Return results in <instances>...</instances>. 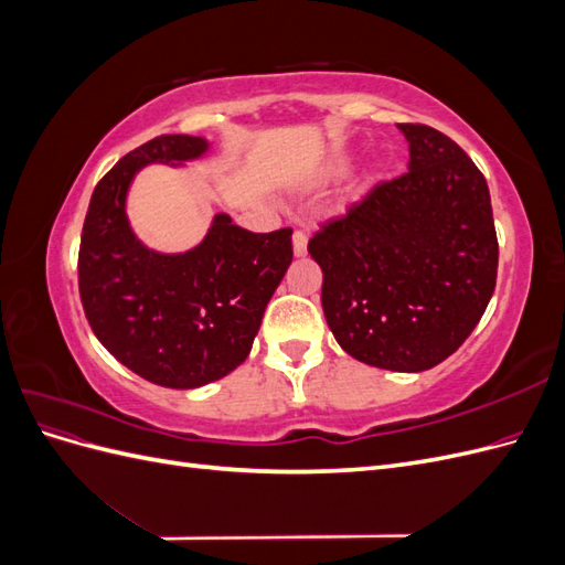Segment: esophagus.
I'll list each match as a JSON object with an SVG mask.
<instances>
[{"mask_svg": "<svg viewBox=\"0 0 565 565\" xmlns=\"http://www.w3.org/2000/svg\"><path fill=\"white\" fill-rule=\"evenodd\" d=\"M306 247H309V235H306L303 231H295V235H292L295 256H303V254H306Z\"/></svg>", "mask_w": 565, "mask_h": 565, "instance_id": "esophagus-1", "label": "esophagus"}]
</instances>
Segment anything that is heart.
<instances>
[{
	"mask_svg": "<svg viewBox=\"0 0 565 565\" xmlns=\"http://www.w3.org/2000/svg\"><path fill=\"white\" fill-rule=\"evenodd\" d=\"M344 167H347V158H344V156H339L337 160H332L328 167L322 169V174H320V177H324V179H328V177H337V174L344 172Z\"/></svg>",
	"mask_w": 565,
	"mask_h": 565,
	"instance_id": "heart-1",
	"label": "heart"
}]
</instances>
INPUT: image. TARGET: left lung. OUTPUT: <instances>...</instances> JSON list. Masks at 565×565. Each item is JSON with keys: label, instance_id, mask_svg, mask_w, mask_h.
<instances>
[{"label": "left lung", "instance_id": "8db88e82", "mask_svg": "<svg viewBox=\"0 0 565 565\" xmlns=\"http://www.w3.org/2000/svg\"><path fill=\"white\" fill-rule=\"evenodd\" d=\"M398 129L407 174L322 226L309 254L337 344L372 367L424 372L481 320L500 252L488 183L467 152L426 125Z\"/></svg>", "mask_w": 565, "mask_h": 565}]
</instances>
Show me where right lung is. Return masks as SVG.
Segmentation results:
<instances>
[{
    "label": "right lung",
    "instance_id": "right-lung-1",
    "mask_svg": "<svg viewBox=\"0 0 565 565\" xmlns=\"http://www.w3.org/2000/svg\"><path fill=\"white\" fill-rule=\"evenodd\" d=\"M210 150L204 136L164 134L98 181L79 245L84 313L119 363L167 388H198L245 363L266 306L292 264V228L252 233L214 214L185 252L136 237L127 195L148 164L185 167Z\"/></svg>",
    "mask_w": 565,
    "mask_h": 565
}]
</instances>
